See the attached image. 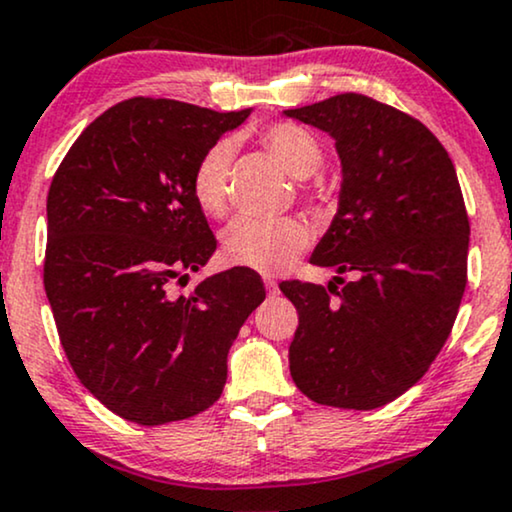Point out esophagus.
Here are the masks:
<instances>
[{
	"label": "esophagus",
	"instance_id": "esophagus-1",
	"mask_svg": "<svg viewBox=\"0 0 512 512\" xmlns=\"http://www.w3.org/2000/svg\"><path fill=\"white\" fill-rule=\"evenodd\" d=\"M266 289H268V294H277V282L273 280V277H266Z\"/></svg>",
	"mask_w": 512,
	"mask_h": 512
}]
</instances>
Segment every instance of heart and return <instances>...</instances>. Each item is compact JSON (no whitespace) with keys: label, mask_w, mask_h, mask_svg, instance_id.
Listing matches in <instances>:
<instances>
[{"label":"heart","mask_w":512,"mask_h":512,"mask_svg":"<svg viewBox=\"0 0 512 512\" xmlns=\"http://www.w3.org/2000/svg\"><path fill=\"white\" fill-rule=\"evenodd\" d=\"M263 142L294 178H311L323 166V149L318 140L299 125H270L263 132ZM232 151L235 149L230 140H220L201 156L194 168V199L211 216H220L227 206V175H230ZM308 239H311V230L296 218L242 216L232 220L223 232V251L227 261L235 266L277 273L292 266Z\"/></svg>","instance_id":"1"}]
</instances>
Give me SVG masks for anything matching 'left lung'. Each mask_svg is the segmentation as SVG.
I'll return each instance as SVG.
<instances>
[{"instance_id": "left-lung-1", "label": "left lung", "mask_w": 512, "mask_h": 512, "mask_svg": "<svg viewBox=\"0 0 512 512\" xmlns=\"http://www.w3.org/2000/svg\"><path fill=\"white\" fill-rule=\"evenodd\" d=\"M282 113L327 132L342 163L337 213L311 256L337 275L280 285L299 311L292 380L323 406L380 408L425 375L458 315L470 223L456 168L420 121L363 94ZM344 272L357 280L335 295Z\"/></svg>"}]
</instances>
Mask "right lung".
Masks as SVG:
<instances>
[{
	"label": "right lung",
	"instance_id": "obj_1",
	"mask_svg": "<svg viewBox=\"0 0 512 512\" xmlns=\"http://www.w3.org/2000/svg\"><path fill=\"white\" fill-rule=\"evenodd\" d=\"M249 116L128 99L82 130L49 187L44 292L61 346L78 380L137 425L213 406L239 327L266 299L239 268L173 289L216 251L194 168Z\"/></svg>",
	"mask_w": 512,
	"mask_h": 512
}]
</instances>
